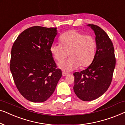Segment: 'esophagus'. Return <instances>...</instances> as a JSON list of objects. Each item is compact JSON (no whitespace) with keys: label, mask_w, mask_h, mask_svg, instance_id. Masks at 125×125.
Here are the masks:
<instances>
[{"label":"esophagus","mask_w":125,"mask_h":125,"mask_svg":"<svg viewBox=\"0 0 125 125\" xmlns=\"http://www.w3.org/2000/svg\"><path fill=\"white\" fill-rule=\"evenodd\" d=\"M62 76H64V77H65V76H68V73H65V72H62Z\"/></svg>","instance_id":"esophagus-1"}]
</instances>
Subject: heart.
<instances>
[{
  "label": "heart",
  "instance_id": "heart-1",
  "mask_svg": "<svg viewBox=\"0 0 125 125\" xmlns=\"http://www.w3.org/2000/svg\"><path fill=\"white\" fill-rule=\"evenodd\" d=\"M60 43L53 44L51 52L56 61H61L68 57L70 59L58 64L60 69L71 72L78 68L89 65L94 59L96 42L90 35H84L76 30H70L60 37Z\"/></svg>",
  "mask_w": 125,
  "mask_h": 125
}]
</instances>
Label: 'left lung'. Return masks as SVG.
Returning <instances> with one entry per match:
<instances>
[{
  "label": "left lung",
  "mask_w": 125,
  "mask_h": 125,
  "mask_svg": "<svg viewBox=\"0 0 125 125\" xmlns=\"http://www.w3.org/2000/svg\"><path fill=\"white\" fill-rule=\"evenodd\" d=\"M94 32L96 52L92 64L80 72L73 73L74 93L80 100L98 98L108 89L115 66L114 49L107 33L100 27L88 24Z\"/></svg>",
  "instance_id": "8db88e82"
}]
</instances>
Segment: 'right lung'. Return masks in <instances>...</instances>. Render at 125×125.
Segmentation results:
<instances>
[{"label": "right lung", "instance_id": "add662e5", "mask_svg": "<svg viewBox=\"0 0 125 125\" xmlns=\"http://www.w3.org/2000/svg\"><path fill=\"white\" fill-rule=\"evenodd\" d=\"M57 28L34 26L19 35L11 49L10 70L20 94L33 102L45 101L62 76L51 47Z\"/></svg>", "mask_w": 125, "mask_h": 125}]
</instances>
